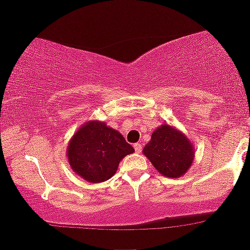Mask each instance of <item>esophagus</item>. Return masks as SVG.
I'll list each match as a JSON object with an SVG mask.
<instances>
[{
	"label": "esophagus",
	"mask_w": 250,
	"mask_h": 250,
	"mask_svg": "<svg viewBox=\"0 0 250 250\" xmlns=\"http://www.w3.org/2000/svg\"><path fill=\"white\" fill-rule=\"evenodd\" d=\"M134 149H135V152H138V153L141 152L142 151V145H141V143H135Z\"/></svg>",
	"instance_id": "obj_1"
}]
</instances>
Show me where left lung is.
I'll return each instance as SVG.
<instances>
[{
  "label": "left lung",
  "instance_id": "obj_1",
  "mask_svg": "<svg viewBox=\"0 0 250 250\" xmlns=\"http://www.w3.org/2000/svg\"><path fill=\"white\" fill-rule=\"evenodd\" d=\"M143 155L166 177L183 176L192 165L194 148L189 138L168 124L157 127L143 148Z\"/></svg>",
  "mask_w": 250,
  "mask_h": 250
}]
</instances>
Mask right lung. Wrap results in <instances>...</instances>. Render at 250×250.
Returning <instances> with one entry per match:
<instances>
[{
	"label": "right lung",
	"instance_id": "obj_1",
	"mask_svg": "<svg viewBox=\"0 0 250 250\" xmlns=\"http://www.w3.org/2000/svg\"><path fill=\"white\" fill-rule=\"evenodd\" d=\"M133 152L134 148L121 133L100 121L83 124L67 146L71 169L91 183L104 182L114 176L121 160Z\"/></svg>",
	"mask_w": 250,
	"mask_h": 250
}]
</instances>
